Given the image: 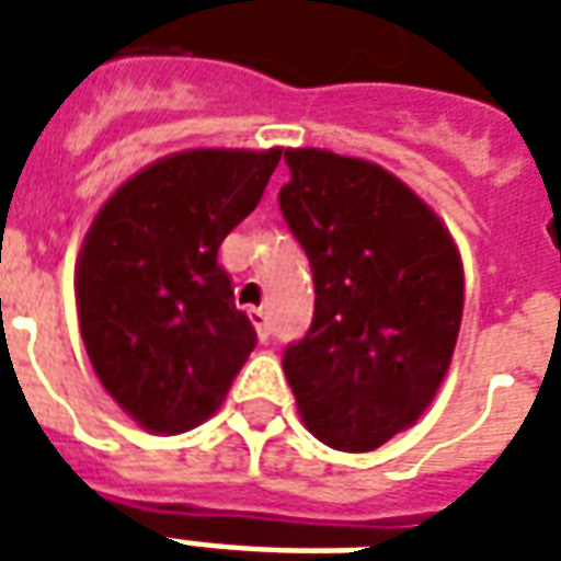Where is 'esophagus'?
Returning <instances> with one entry per match:
<instances>
[{
	"label": "esophagus",
	"mask_w": 561,
	"mask_h": 561,
	"mask_svg": "<svg viewBox=\"0 0 561 561\" xmlns=\"http://www.w3.org/2000/svg\"><path fill=\"white\" fill-rule=\"evenodd\" d=\"M245 316H249V321L255 324L257 340H267V336H270V316H267V312H264V309H255V306H252V309H249Z\"/></svg>",
	"instance_id": "obj_1"
}]
</instances>
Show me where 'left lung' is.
<instances>
[{
	"mask_svg": "<svg viewBox=\"0 0 561 561\" xmlns=\"http://www.w3.org/2000/svg\"><path fill=\"white\" fill-rule=\"evenodd\" d=\"M279 207L306 249L316 316L282 366L309 433L376 450L414 426L445 381L462 321L454 237L409 185L373 161L285 149Z\"/></svg>",
	"mask_w": 561,
	"mask_h": 561,
	"instance_id": "obj_1",
	"label": "left lung"
}]
</instances>
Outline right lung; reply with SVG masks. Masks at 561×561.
<instances>
[{"mask_svg": "<svg viewBox=\"0 0 561 561\" xmlns=\"http://www.w3.org/2000/svg\"><path fill=\"white\" fill-rule=\"evenodd\" d=\"M282 149H183L95 213L75 270L80 336L102 388L144 430L216 412L255 348L219 245L257 207Z\"/></svg>", "mask_w": 561, "mask_h": 561, "instance_id": "1", "label": "right lung"}]
</instances>
